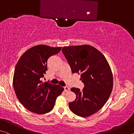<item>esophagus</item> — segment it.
<instances>
[{"label":"esophagus","instance_id":"obj_1","mask_svg":"<svg viewBox=\"0 0 134 134\" xmlns=\"http://www.w3.org/2000/svg\"><path fill=\"white\" fill-rule=\"evenodd\" d=\"M64 91L65 92H68V91H69L70 90V88H69V87H68V86H64Z\"/></svg>","mask_w":134,"mask_h":134}]
</instances>
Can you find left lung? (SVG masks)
<instances>
[{"label": "left lung", "mask_w": 134, "mask_h": 134, "mask_svg": "<svg viewBox=\"0 0 134 134\" xmlns=\"http://www.w3.org/2000/svg\"><path fill=\"white\" fill-rule=\"evenodd\" d=\"M62 52L72 73H81L85 85L82 91L71 89L76 99L70 102L69 108L74 114L87 117L94 114L105 105L113 89L112 70L103 54L89 45L64 47Z\"/></svg>", "instance_id": "left-lung-1"}]
</instances>
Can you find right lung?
<instances>
[{"instance_id": "add662e5", "label": "right lung", "mask_w": 134, "mask_h": 134, "mask_svg": "<svg viewBox=\"0 0 134 134\" xmlns=\"http://www.w3.org/2000/svg\"><path fill=\"white\" fill-rule=\"evenodd\" d=\"M61 49L62 47L36 45L25 52L16 65L13 89L20 102L32 112H49L53 109L56 98L64 90L60 85L41 80L47 70L48 58L58 53Z\"/></svg>"}]
</instances>
